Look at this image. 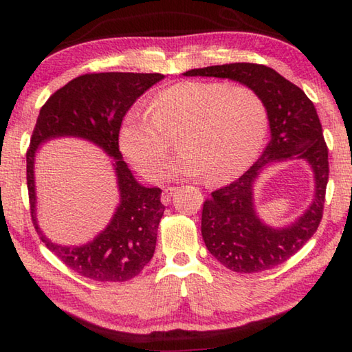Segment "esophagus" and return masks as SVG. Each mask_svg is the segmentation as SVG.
I'll list each match as a JSON object with an SVG mask.
<instances>
[{"label": "esophagus", "mask_w": 352, "mask_h": 352, "mask_svg": "<svg viewBox=\"0 0 352 352\" xmlns=\"http://www.w3.org/2000/svg\"><path fill=\"white\" fill-rule=\"evenodd\" d=\"M174 192H175V188H168V189L163 190L160 199H162V203L164 206H168L170 203V198H172V195H174Z\"/></svg>", "instance_id": "obj_1"}]
</instances>
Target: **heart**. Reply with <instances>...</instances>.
Segmentation results:
<instances>
[{
    "label": "heart",
    "instance_id": "1",
    "mask_svg": "<svg viewBox=\"0 0 352 352\" xmlns=\"http://www.w3.org/2000/svg\"><path fill=\"white\" fill-rule=\"evenodd\" d=\"M267 130L261 96L245 85L188 80L157 94L149 110L131 107L119 126V148L148 180L162 175L178 134L182 153L172 177L208 175L214 183L241 175L256 160Z\"/></svg>",
    "mask_w": 352,
    "mask_h": 352
}]
</instances>
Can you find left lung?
<instances>
[{"label":"left lung","instance_id":"left-lung-1","mask_svg":"<svg viewBox=\"0 0 352 352\" xmlns=\"http://www.w3.org/2000/svg\"><path fill=\"white\" fill-rule=\"evenodd\" d=\"M186 77H216L252 87L265 101L271 140L258 160L236 182L212 192L201 216V234L212 256L234 272L267 271L289 260L316 233L328 183V148L313 102L272 68L230 63L186 71ZM304 158L316 174V198L300 220L283 229L259 221L253 208V182L272 161Z\"/></svg>","mask_w":352,"mask_h":352}]
</instances>
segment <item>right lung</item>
<instances>
[{"mask_svg":"<svg viewBox=\"0 0 352 352\" xmlns=\"http://www.w3.org/2000/svg\"><path fill=\"white\" fill-rule=\"evenodd\" d=\"M163 78L162 74H85L52 94L37 116L27 151V188L33 226L47 248L86 278L129 281L154 256L157 228L164 212L162 190L138 183L122 160L118 134L134 101ZM56 137L89 140L114 159L120 206L109 226L86 245H57L36 226L34 157L37 147Z\"/></svg>","mask_w":352,"mask_h":352,"instance_id":"add662e5","label":"right lung"}]
</instances>
